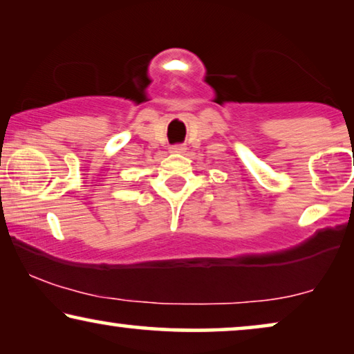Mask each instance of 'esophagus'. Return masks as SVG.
Returning a JSON list of instances; mask_svg holds the SVG:
<instances>
[{"label": "esophagus", "mask_w": 354, "mask_h": 354, "mask_svg": "<svg viewBox=\"0 0 354 354\" xmlns=\"http://www.w3.org/2000/svg\"><path fill=\"white\" fill-rule=\"evenodd\" d=\"M170 151L175 152V153H181V152L186 151V146H184V144H175V146L170 147Z\"/></svg>", "instance_id": "esophagus-1"}]
</instances>
